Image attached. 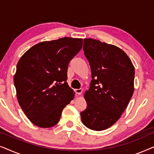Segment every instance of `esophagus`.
Masks as SVG:
<instances>
[{"mask_svg": "<svg viewBox=\"0 0 154 154\" xmlns=\"http://www.w3.org/2000/svg\"><path fill=\"white\" fill-rule=\"evenodd\" d=\"M75 94H79V95H80V94H81L82 92H83V90L81 89V88H79V89H75Z\"/></svg>", "mask_w": 154, "mask_h": 154, "instance_id": "34e87169", "label": "esophagus"}]
</instances>
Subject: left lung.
<instances>
[{"instance_id":"8db88e82","label":"left lung","mask_w":154,"mask_h":154,"mask_svg":"<svg viewBox=\"0 0 154 154\" xmlns=\"http://www.w3.org/2000/svg\"><path fill=\"white\" fill-rule=\"evenodd\" d=\"M83 51L90 63L92 81L81 113L86 127L107 129L121 116L134 92V69L128 56L116 46L92 38L84 39Z\"/></svg>"}]
</instances>
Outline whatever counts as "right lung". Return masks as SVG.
I'll use <instances>...</instances> for the list:
<instances>
[{"mask_svg": "<svg viewBox=\"0 0 154 154\" xmlns=\"http://www.w3.org/2000/svg\"><path fill=\"white\" fill-rule=\"evenodd\" d=\"M83 39L64 37L36 44L25 52L14 76L18 102L27 118L40 128H51L74 97L67 69Z\"/></svg>", "mask_w": 154, "mask_h": 154, "instance_id": "1", "label": "right lung"}]
</instances>
